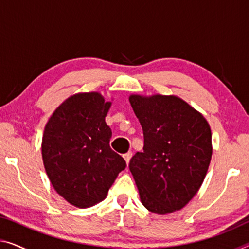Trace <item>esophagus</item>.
I'll return each instance as SVG.
<instances>
[{
    "mask_svg": "<svg viewBox=\"0 0 249 249\" xmlns=\"http://www.w3.org/2000/svg\"><path fill=\"white\" fill-rule=\"evenodd\" d=\"M132 155H133L132 152H127V153H125L123 155V158L125 159V161H126V164H128V163H129V160H131Z\"/></svg>",
    "mask_w": 249,
    "mask_h": 249,
    "instance_id": "1",
    "label": "esophagus"
}]
</instances>
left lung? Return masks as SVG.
<instances>
[{"label": "left lung", "instance_id": "left-lung-1", "mask_svg": "<svg viewBox=\"0 0 249 249\" xmlns=\"http://www.w3.org/2000/svg\"><path fill=\"white\" fill-rule=\"evenodd\" d=\"M144 146L129 161L143 206L165 214L180 210L201 187L209 168L211 131L201 114L176 96L129 97Z\"/></svg>", "mask_w": 249, "mask_h": 249}]
</instances>
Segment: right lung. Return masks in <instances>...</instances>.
Instances as JSON below:
<instances>
[{
    "label": "right lung",
    "instance_id": "add662e5",
    "mask_svg": "<svg viewBox=\"0 0 249 249\" xmlns=\"http://www.w3.org/2000/svg\"><path fill=\"white\" fill-rule=\"evenodd\" d=\"M110 103L98 92L77 94L54 110L44 128L42 159L50 182L62 198L88 208L106 198L126 162L109 146L105 117Z\"/></svg>",
    "mask_w": 249,
    "mask_h": 249
}]
</instances>
